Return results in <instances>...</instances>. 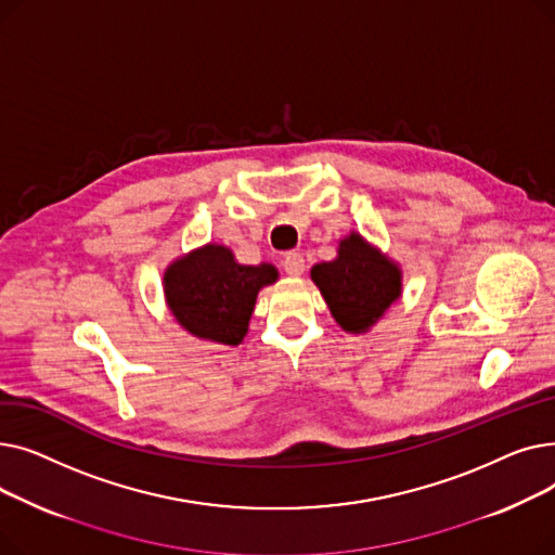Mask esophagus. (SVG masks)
Segmentation results:
<instances>
[{
  "mask_svg": "<svg viewBox=\"0 0 555 555\" xmlns=\"http://www.w3.org/2000/svg\"><path fill=\"white\" fill-rule=\"evenodd\" d=\"M283 270L289 274V276H301L306 272V260L301 254L297 251H289L285 258H283Z\"/></svg>",
  "mask_w": 555,
  "mask_h": 555,
  "instance_id": "obj_1",
  "label": "esophagus"
}]
</instances>
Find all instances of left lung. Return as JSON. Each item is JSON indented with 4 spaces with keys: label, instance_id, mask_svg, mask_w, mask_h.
Segmentation results:
<instances>
[{
    "label": "left lung",
    "instance_id": "8db88e82",
    "mask_svg": "<svg viewBox=\"0 0 555 555\" xmlns=\"http://www.w3.org/2000/svg\"><path fill=\"white\" fill-rule=\"evenodd\" d=\"M310 279L337 326L351 335L369 333L402 297L400 266L360 231L339 238L337 256L312 266Z\"/></svg>",
    "mask_w": 555,
    "mask_h": 555
}]
</instances>
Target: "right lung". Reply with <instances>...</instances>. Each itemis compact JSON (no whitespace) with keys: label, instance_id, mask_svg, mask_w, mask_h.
I'll return each instance as SVG.
<instances>
[{"label":"right lung","instance_id":"add662e5","mask_svg":"<svg viewBox=\"0 0 555 555\" xmlns=\"http://www.w3.org/2000/svg\"><path fill=\"white\" fill-rule=\"evenodd\" d=\"M276 281L272 262L245 266L227 245L207 243L170 260L162 283L166 306L186 333L238 346L249 331L258 293Z\"/></svg>","mask_w":555,"mask_h":555}]
</instances>
